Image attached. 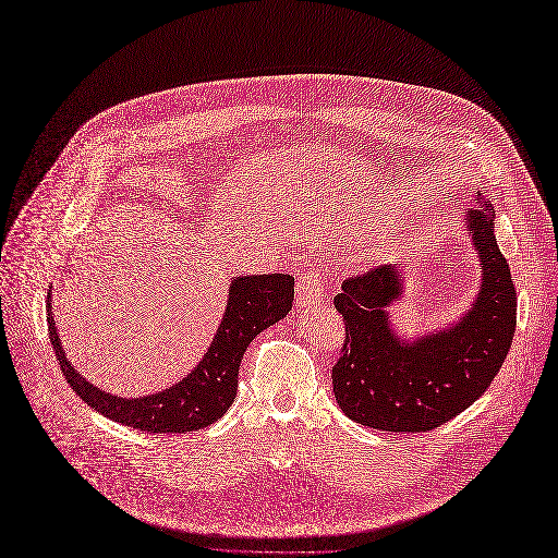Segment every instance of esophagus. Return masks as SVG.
Masks as SVG:
<instances>
[{
  "label": "esophagus",
  "mask_w": 558,
  "mask_h": 558,
  "mask_svg": "<svg viewBox=\"0 0 558 558\" xmlns=\"http://www.w3.org/2000/svg\"><path fill=\"white\" fill-rule=\"evenodd\" d=\"M298 306H320L325 302V274L320 269H308L298 278Z\"/></svg>",
  "instance_id": "34e87169"
}]
</instances>
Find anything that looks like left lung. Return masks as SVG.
<instances>
[{
  "mask_svg": "<svg viewBox=\"0 0 558 558\" xmlns=\"http://www.w3.org/2000/svg\"><path fill=\"white\" fill-rule=\"evenodd\" d=\"M470 209L468 233L482 263V287L470 308L441 331L404 342L386 306L404 295L402 271L381 265L342 282L333 298L347 340L333 366L342 413L368 428L426 433L472 407L499 373L517 327V291L495 235L493 205Z\"/></svg>",
  "mask_w": 558,
  "mask_h": 558,
  "instance_id": "obj_1",
  "label": "left lung"
}]
</instances>
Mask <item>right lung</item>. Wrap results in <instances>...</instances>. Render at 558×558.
Instances as JSON below:
<instances>
[{"label": "right lung", "instance_id": "add662e5", "mask_svg": "<svg viewBox=\"0 0 558 558\" xmlns=\"http://www.w3.org/2000/svg\"><path fill=\"white\" fill-rule=\"evenodd\" d=\"M293 276H238L220 327L203 360L179 384L147 397H117L78 375L63 355L48 291V333L59 366L82 400L104 417L145 433H190L218 422L235 400L238 368L252 340L291 311Z\"/></svg>", "mask_w": 558, "mask_h": 558}]
</instances>
